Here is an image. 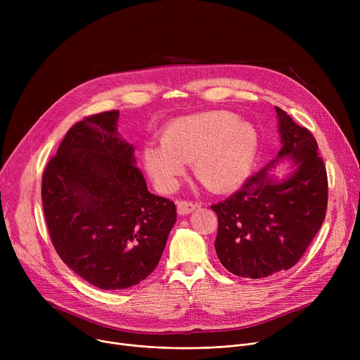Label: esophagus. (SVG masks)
Wrapping results in <instances>:
<instances>
[{
	"instance_id": "1",
	"label": "esophagus",
	"mask_w": 360,
	"mask_h": 360,
	"mask_svg": "<svg viewBox=\"0 0 360 360\" xmlns=\"http://www.w3.org/2000/svg\"><path fill=\"white\" fill-rule=\"evenodd\" d=\"M197 207H198V204H195V202H193V201H185V200H182V201H178V202H176L178 214H181V216L190 214L191 212H194V210L197 209Z\"/></svg>"
}]
</instances>
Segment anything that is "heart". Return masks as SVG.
Segmentation results:
<instances>
[{"label":"heart","mask_w":360,"mask_h":360,"mask_svg":"<svg viewBox=\"0 0 360 360\" xmlns=\"http://www.w3.org/2000/svg\"><path fill=\"white\" fill-rule=\"evenodd\" d=\"M255 127L233 112L210 110L181 117L165 127L160 146L143 150L147 174L163 191L174 190L191 163L195 178L213 191L239 186L251 174L258 153Z\"/></svg>","instance_id":"heart-1"}]
</instances>
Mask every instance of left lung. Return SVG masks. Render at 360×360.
<instances>
[{
	"mask_svg": "<svg viewBox=\"0 0 360 360\" xmlns=\"http://www.w3.org/2000/svg\"><path fill=\"white\" fill-rule=\"evenodd\" d=\"M281 148L239 191L212 210L219 219L214 248L235 276L264 278L289 270L305 254L327 213L328 181L311 132L276 106ZM283 158L294 170L283 180L272 169Z\"/></svg>",
	"mask_w": 360,
	"mask_h": 360,
	"instance_id": "left-lung-1",
	"label": "left lung"
}]
</instances>
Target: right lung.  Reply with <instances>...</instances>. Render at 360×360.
Here are the masks:
<instances>
[{
	"label": "right lung",
	"instance_id": "obj_1",
	"mask_svg": "<svg viewBox=\"0 0 360 360\" xmlns=\"http://www.w3.org/2000/svg\"><path fill=\"white\" fill-rule=\"evenodd\" d=\"M118 118L108 110L72 125L42 178L55 251L103 290L136 286L153 271L176 221L175 202L148 193Z\"/></svg>",
	"mask_w": 360,
	"mask_h": 360
}]
</instances>
